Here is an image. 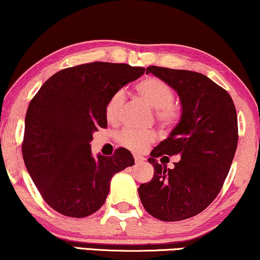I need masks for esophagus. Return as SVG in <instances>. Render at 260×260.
Instances as JSON below:
<instances>
[{
  "mask_svg": "<svg viewBox=\"0 0 260 260\" xmlns=\"http://www.w3.org/2000/svg\"><path fill=\"white\" fill-rule=\"evenodd\" d=\"M134 160H136L137 164H140V163H143L144 160H145V158H144V157L139 156V154H134Z\"/></svg>",
  "mask_w": 260,
  "mask_h": 260,
  "instance_id": "34e87169",
  "label": "esophagus"
}]
</instances>
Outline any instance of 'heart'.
<instances>
[{
	"mask_svg": "<svg viewBox=\"0 0 260 260\" xmlns=\"http://www.w3.org/2000/svg\"><path fill=\"white\" fill-rule=\"evenodd\" d=\"M136 93L154 109V117L166 128H173L181 119V108L174 102V90L168 83L156 77H146L134 87ZM124 92L116 91L108 100L104 115L109 123H116L124 104ZM156 140V134L150 131L124 128L117 134L121 145L132 151H143Z\"/></svg>",
	"mask_w": 260,
	"mask_h": 260,
	"instance_id": "1",
	"label": "heart"
}]
</instances>
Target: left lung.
I'll return each instance as SVG.
<instances>
[{
    "mask_svg": "<svg viewBox=\"0 0 260 260\" xmlns=\"http://www.w3.org/2000/svg\"><path fill=\"white\" fill-rule=\"evenodd\" d=\"M146 73L177 92L182 115L170 136L151 151L147 160L153 177L138 192L154 218L182 221L205 210L222 189L238 146L236 109L231 94L206 75L157 66L147 67ZM169 155L180 157L173 170L158 160Z\"/></svg>",
    "mask_w": 260,
    "mask_h": 260,
    "instance_id": "8db88e82",
    "label": "left lung"
}]
</instances>
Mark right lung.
<instances>
[{
    "label": "right lung",
    "mask_w": 260,
    "mask_h": 260,
    "mask_svg": "<svg viewBox=\"0 0 260 260\" xmlns=\"http://www.w3.org/2000/svg\"><path fill=\"white\" fill-rule=\"evenodd\" d=\"M145 73L126 63L91 62L62 70L42 85L29 102L21 144L22 158L50 208L83 218L106 202L115 174L134 164L124 147L94 158L92 134L107 128L109 98Z\"/></svg>",
    "instance_id": "add662e5"
}]
</instances>
